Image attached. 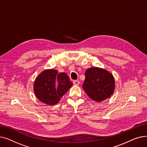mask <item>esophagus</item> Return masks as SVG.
<instances>
[{
	"instance_id": "34e87169",
	"label": "esophagus",
	"mask_w": 147,
	"mask_h": 147,
	"mask_svg": "<svg viewBox=\"0 0 147 147\" xmlns=\"http://www.w3.org/2000/svg\"><path fill=\"white\" fill-rule=\"evenodd\" d=\"M73 84H74V85L78 86L80 84V82L79 80H74L73 81Z\"/></svg>"
}]
</instances>
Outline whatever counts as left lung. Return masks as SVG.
<instances>
[{
    "instance_id": "left-lung-1",
    "label": "left lung",
    "mask_w": 147,
    "mask_h": 147,
    "mask_svg": "<svg viewBox=\"0 0 147 147\" xmlns=\"http://www.w3.org/2000/svg\"><path fill=\"white\" fill-rule=\"evenodd\" d=\"M82 88L88 96L96 102L109 98L115 90V80L113 74L99 67L87 69Z\"/></svg>"
}]
</instances>
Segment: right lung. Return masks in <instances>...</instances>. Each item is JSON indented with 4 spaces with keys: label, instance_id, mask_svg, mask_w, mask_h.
Here are the masks:
<instances>
[{
    "label": "right lung",
    "instance_id": "obj_1",
    "mask_svg": "<svg viewBox=\"0 0 147 147\" xmlns=\"http://www.w3.org/2000/svg\"><path fill=\"white\" fill-rule=\"evenodd\" d=\"M58 73L57 69H45L38 75L34 83L35 95L40 101L48 105L58 104L73 86L67 73Z\"/></svg>",
    "mask_w": 147,
    "mask_h": 147
}]
</instances>
